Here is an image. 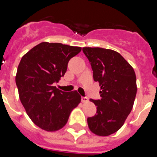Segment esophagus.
I'll list each match as a JSON object with an SVG mask.
<instances>
[{"label": "esophagus", "mask_w": 157, "mask_h": 157, "mask_svg": "<svg viewBox=\"0 0 157 157\" xmlns=\"http://www.w3.org/2000/svg\"><path fill=\"white\" fill-rule=\"evenodd\" d=\"M81 100L83 102H86L88 101V98L86 96H83V97H81Z\"/></svg>", "instance_id": "1"}]
</instances>
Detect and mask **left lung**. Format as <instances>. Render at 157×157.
<instances>
[{
  "label": "left lung",
  "instance_id": "obj_1",
  "mask_svg": "<svg viewBox=\"0 0 157 157\" xmlns=\"http://www.w3.org/2000/svg\"><path fill=\"white\" fill-rule=\"evenodd\" d=\"M83 52L101 90L100 99H90L97 111L87 118L89 128L98 136H109L122 127L133 108L137 93L135 72L115 51L84 47Z\"/></svg>",
  "mask_w": 157,
  "mask_h": 157
}]
</instances>
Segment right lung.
Returning a JSON list of instances; mask_svg holds the SVG:
<instances>
[{"label": "right lung", "mask_w": 157, "mask_h": 157, "mask_svg": "<svg viewBox=\"0 0 157 157\" xmlns=\"http://www.w3.org/2000/svg\"><path fill=\"white\" fill-rule=\"evenodd\" d=\"M80 51V47L44 42L21 58L16 75L19 96L30 119L42 130L61 129L81 101L76 90L63 92L53 86L64 77L70 59Z\"/></svg>", "instance_id": "right-lung-1"}]
</instances>
